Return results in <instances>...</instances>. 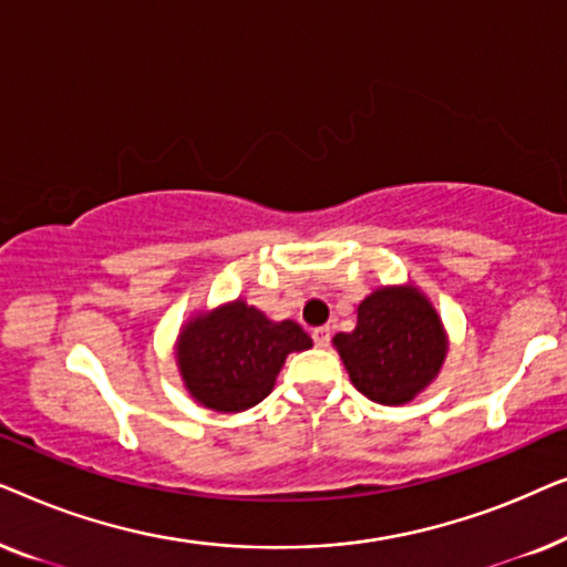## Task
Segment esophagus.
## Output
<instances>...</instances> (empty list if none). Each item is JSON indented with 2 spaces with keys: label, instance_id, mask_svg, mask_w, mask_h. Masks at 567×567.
I'll return each instance as SVG.
<instances>
[{
  "label": "esophagus",
  "instance_id": "34e87169",
  "mask_svg": "<svg viewBox=\"0 0 567 567\" xmlns=\"http://www.w3.org/2000/svg\"><path fill=\"white\" fill-rule=\"evenodd\" d=\"M312 340H315L317 348H328L330 346V328H315Z\"/></svg>",
  "mask_w": 567,
  "mask_h": 567
}]
</instances>
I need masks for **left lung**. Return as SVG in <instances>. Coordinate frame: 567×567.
Here are the masks:
<instances>
[{
  "label": "left lung",
  "instance_id": "8db88e82",
  "mask_svg": "<svg viewBox=\"0 0 567 567\" xmlns=\"http://www.w3.org/2000/svg\"><path fill=\"white\" fill-rule=\"evenodd\" d=\"M355 315V328L332 338L355 390L379 405L415 400L439 377L449 353L436 307L408 281L379 286Z\"/></svg>",
  "mask_w": 567,
  "mask_h": 567
}]
</instances>
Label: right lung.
<instances>
[{
	"instance_id": "right-lung-1",
	"label": "right lung",
	"mask_w": 567,
	"mask_h": 567,
	"mask_svg": "<svg viewBox=\"0 0 567 567\" xmlns=\"http://www.w3.org/2000/svg\"><path fill=\"white\" fill-rule=\"evenodd\" d=\"M312 348L293 320H270L245 299L193 315L175 340L185 390L214 413H243L274 390L286 355Z\"/></svg>"
}]
</instances>
